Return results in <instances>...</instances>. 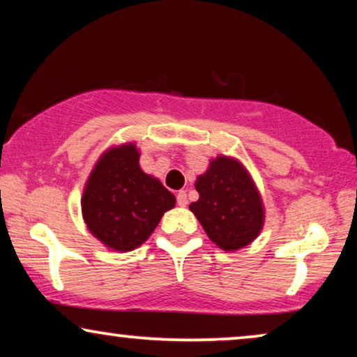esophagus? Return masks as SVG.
<instances>
[{
  "instance_id": "34e87169",
  "label": "esophagus",
  "mask_w": 357,
  "mask_h": 357,
  "mask_svg": "<svg viewBox=\"0 0 357 357\" xmlns=\"http://www.w3.org/2000/svg\"><path fill=\"white\" fill-rule=\"evenodd\" d=\"M188 199H187V192H183V190H180L177 193V204L178 206H187Z\"/></svg>"
}]
</instances>
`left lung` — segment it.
<instances>
[{"label":"left lung","instance_id":"1","mask_svg":"<svg viewBox=\"0 0 357 357\" xmlns=\"http://www.w3.org/2000/svg\"><path fill=\"white\" fill-rule=\"evenodd\" d=\"M199 199L190 204L208 237L224 250L250 243L263 226V204L250 175L237 160L218 158L197 183Z\"/></svg>","mask_w":357,"mask_h":357}]
</instances>
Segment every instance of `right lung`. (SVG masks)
<instances>
[{
	"mask_svg": "<svg viewBox=\"0 0 357 357\" xmlns=\"http://www.w3.org/2000/svg\"><path fill=\"white\" fill-rule=\"evenodd\" d=\"M135 144L110 149L96 164L84 195L82 216L107 247L130 252L139 247L158 226L175 197L159 180L139 169Z\"/></svg>",
	"mask_w": 357,
	"mask_h": 357,
	"instance_id": "right-lung-1",
	"label": "right lung"
}]
</instances>
